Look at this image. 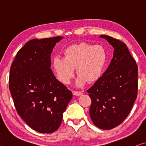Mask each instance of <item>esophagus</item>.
I'll use <instances>...</instances> for the list:
<instances>
[{"instance_id":"esophagus-1","label":"esophagus","mask_w":146,"mask_h":146,"mask_svg":"<svg viewBox=\"0 0 146 146\" xmlns=\"http://www.w3.org/2000/svg\"><path fill=\"white\" fill-rule=\"evenodd\" d=\"M73 93L74 95H76V96L81 95L83 93L82 92H81V91H73Z\"/></svg>"}]
</instances>
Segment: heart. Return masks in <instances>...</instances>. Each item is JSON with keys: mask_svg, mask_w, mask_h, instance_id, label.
<instances>
[{"mask_svg": "<svg viewBox=\"0 0 146 146\" xmlns=\"http://www.w3.org/2000/svg\"><path fill=\"white\" fill-rule=\"evenodd\" d=\"M64 57L56 56L53 59V68L58 80L65 84L70 82L75 70L78 76L76 84L82 86L93 82L99 78L104 69L107 56L101 46L81 42L68 47L64 51Z\"/></svg>", "mask_w": 146, "mask_h": 146, "instance_id": "heart-1", "label": "heart"}]
</instances>
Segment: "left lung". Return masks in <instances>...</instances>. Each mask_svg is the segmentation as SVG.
Wrapping results in <instances>:
<instances>
[{
  "mask_svg": "<svg viewBox=\"0 0 146 146\" xmlns=\"http://www.w3.org/2000/svg\"><path fill=\"white\" fill-rule=\"evenodd\" d=\"M114 48L111 62L87 92L91 99L90 115L96 126L111 129L120 125L131 110L138 93V66L125 43L107 35Z\"/></svg>",
  "mask_w": 146,
  "mask_h": 146,
  "instance_id": "1",
  "label": "left lung"
}]
</instances>
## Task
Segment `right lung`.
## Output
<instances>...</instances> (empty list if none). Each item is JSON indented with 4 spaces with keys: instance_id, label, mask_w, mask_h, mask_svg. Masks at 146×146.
<instances>
[{
    "instance_id": "right-lung-1",
    "label": "right lung",
    "mask_w": 146,
    "mask_h": 146,
    "mask_svg": "<svg viewBox=\"0 0 146 146\" xmlns=\"http://www.w3.org/2000/svg\"><path fill=\"white\" fill-rule=\"evenodd\" d=\"M62 38L29 40L17 53L10 68L9 88L17 112L39 133L57 130L73 97L50 69L51 53Z\"/></svg>"
}]
</instances>
